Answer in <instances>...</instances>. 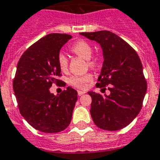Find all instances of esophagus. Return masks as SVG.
Returning <instances> with one entry per match:
<instances>
[{
	"mask_svg": "<svg viewBox=\"0 0 160 160\" xmlns=\"http://www.w3.org/2000/svg\"><path fill=\"white\" fill-rule=\"evenodd\" d=\"M84 93H85V92H83V91H78V94L79 96H82V95H83Z\"/></svg>",
	"mask_w": 160,
	"mask_h": 160,
	"instance_id": "1",
	"label": "esophagus"
}]
</instances>
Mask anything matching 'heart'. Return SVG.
Instances as JSON below:
<instances>
[{
	"label": "heart",
	"instance_id": "b5f03b06",
	"mask_svg": "<svg viewBox=\"0 0 160 160\" xmlns=\"http://www.w3.org/2000/svg\"><path fill=\"white\" fill-rule=\"evenodd\" d=\"M72 51L76 55L84 58L85 59H88V65L92 68H95L98 64V59L92 58L93 49L88 42L85 41H78L76 42L71 48ZM58 64L61 70H65L68 68V58L63 53H59L58 55ZM92 76L91 74H86L83 76H72L69 78L68 82L69 84L75 88L79 89L86 88L88 83L92 81Z\"/></svg>",
	"mask_w": 160,
	"mask_h": 160
}]
</instances>
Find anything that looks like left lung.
I'll return each instance as SVG.
<instances>
[{
	"instance_id": "8db88e82",
	"label": "left lung",
	"mask_w": 160,
	"mask_h": 160,
	"mask_svg": "<svg viewBox=\"0 0 160 160\" xmlns=\"http://www.w3.org/2000/svg\"><path fill=\"white\" fill-rule=\"evenodd\" d=\"M80 35L101 46L104 62L96 87L105 90L109 85V95L88 92L92 99V119L103 130H120L138 115L146 96L147 83L141 59L130 45L111 32Z\"/></svg>"
}]
</instances>
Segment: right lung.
Wrapping results in <instances>:
<instances>
[{
  "label": "right lung",
  "instance_id": "right-lung-1",
  "mask_svg": "<svg viewBox=\"0 0 160 160\" xmlns=\"http://www.w3.org/2000/svg\"><path fill=\"white\" fill-rule=\"evenodd\" d=\"M71 38L68 34L45 36L25 51L17 64L13 88L18 109L24 119L42 132H61L72 119L77 91L68 87L59 96L50 92L53 83L62 81L57 79L61 72L58 55Z\"/></svg>",
  "mask_w": 160,
  "mask_h": 160
}]
</instances>
